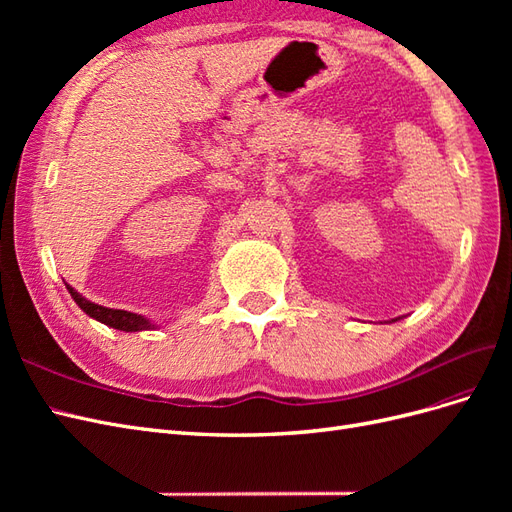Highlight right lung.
<instances>
[{
    "label": "right lung",
    "instance_id": "obj_1",
    "mask_svg": "<svg viewBox=\"0 0 512 512\" xmlns=\"http://www.w3.org/2000/svg\"><path fill=\"white\" fill-rule=\"evenodd\" d=\"M70 297L74 299V303L79 305L83 312L94 318L102 324H106V327H113L117 331H126V333H132V331H149V329H156V324H153L151 320H147L145 316L141 314H132V312H126V309H111V307H102L98 303H91L87 301L83 294L76 292L70 284H66Z\"/></svg>",
    "mask_w": 512,
    "mask_h": 512
}]
</instances>
